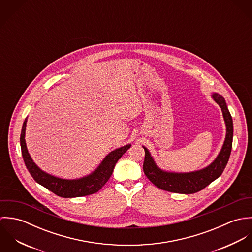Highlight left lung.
<instances>
[{"mask_svg":"<svg viewBox=\"0 0 252 252\" xmlns=\"http://www.w3.org/2000/svg\"><path fill=\"white\" fill-rule=\"evenodd\" d=\"M212 98L222 110L226 125V136L223 145L216 159L207 167L188 173L168 172L162 170L155 163L149 150L143 145L144 156V172L146 178L160 189L181 194H193L207 187L223 173L232 150L233 119L227 108L225 99L218 93H213Z\"/></svg>","mask_w":252,"mask_h":252,"instance_id":"left-lung-1","label":"left lung"}]
</instances>
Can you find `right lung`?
<instances>
[{
	"instance_id": "obj_1",
	"label": "right lung",
	"mask_w": 252,
	"mask_h": 252,
	"mask_svg": "<svg viewBox=\"0 0 252 252\" xmlns=\"http://www.w3.org/2000/svg\"><path fill=\"white\" fill-rule=\"evenodd\" d=\"M27 118L28 117H26L24 120L20 135V146L25 165L33 179L38 184L47 188L57 196L63 198L82 197L98 192L109 180L117 161L131 147V144H129L112 150L103 159L101 164L92 173L85 177L75 180L57 178L39 169L36 163L33 161L31 155L29 154L25 141Z\"/></svg>"
}]
</instances>
